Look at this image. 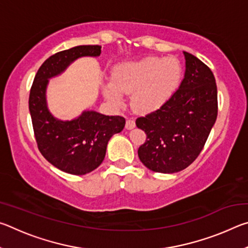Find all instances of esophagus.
I'll return each mask as SVG.
<instances>
[{"label":"esophagus","mask_w":248,"mask_h":248,"mask_svg":"<svg viewBox=\"0 0 248 248\" xmlns=\"http://www.w3.org/2000/svg\"><path fill=\"white\" fill-rule=\"evenodd\" d=\"M134 127H136V123H134V121L131 119H127V121H125V129L131 130Z\"/></svg>","instance_id":"1"}]
</instances>
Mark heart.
I'll return each mask as SVG.
<instances>
[{
  "label": "heart",
  "instance_id": "1",
  "mask_svg": "<svg viewBox=\"0 0 248 248\" xmlns=\"http://www.w3.org/2000/svg\"><path fill=\"white\" fill-rule=\"evenodd\" d=\"M182 68L174 58L148 57L117 65L112 79L103 84V94L114 106L124 103V94H132L134 111L149 114L161 108L177 89Z\"/></svg>",
  "mask_w": 248,
  "mask_h": 248
}]
</instances>
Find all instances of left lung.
Returning <instances> with one entry per match:
<instances>
[{"instance_id":"left-lung-1","label":"left lung","mask_w":248,"mask_h":248,"mask_svg":"<svg viewBox=\"0 0 248 248\" xmlns=\"http://www.w3.org/2000/svg\"><path fill=\"white\" fill-rule=\"evenodd\" d=\"M184 78L178 90L157 110L139 117L136 124L146 133L138 150L149 170L177 173L189 166L203 149L217 116V90L212 71L184 51Z\"/></svg>"}]
</instances>
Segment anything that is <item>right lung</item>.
Returning a JSON list of instances; mask_svg holds the SVG:
<instances>
[{
  "instance_id": "1",
  "label": "right lung",
  "mask_w": 248,
  "mask_h": 248,
  "mask_svg": "<svg viewBox=\"0 0 248 248\" xmlns=\"http://www.w3.org/2000/svg\"><path fill=\"white\" fill-rule=\"evenodd\" d=\"M100 46H77L53 54L37 72L29 94L33 132L44 157L58 170L72 175H85L102 164L108 141L124 130L125 119L83 110L78 117L61 120L49 110V79L61 75L71 63L83 57H99Z\"/></svg>"
}]
</instances>
